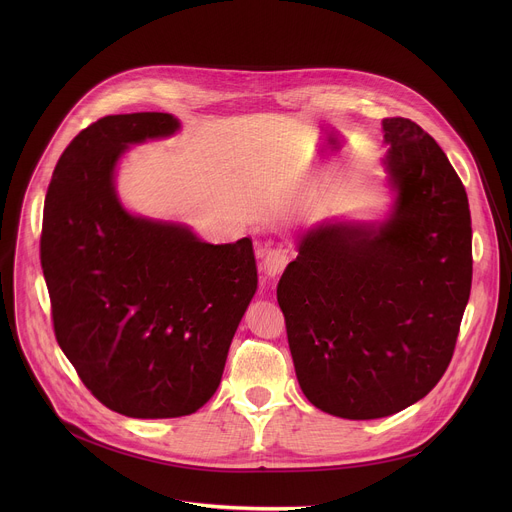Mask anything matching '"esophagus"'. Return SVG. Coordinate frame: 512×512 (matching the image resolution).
Listing matches in <instances>:
<instances>
[{
	"label": "esophagus",
	"instance_id": "1",
	"mask_svg": "<svg viewBox=\"0 0 512 512\" xmlns=\"http://www.w3.org/2000/svg\"><path fill=\"white\" fill-rule=\"evenodd\" d=\"M287 261H289V251L283 247H275L265 253L261 261V269L265 271L267 277H277L285 269Z\"/></svg>",
	"mask_w": 512,
	"mask_h": 512
}]
</instances>
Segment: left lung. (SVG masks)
Segmentation results:
<instances>
[{"instance_id":"obj_1","label":"left lung","mask_w":512,"mask_h":512,"mask_svg":"<svg viewBox=\"0 0 512 512\" xmlns=\"http://www.w3.org/2000/svg\"><path fill=\"white\" fill-rule=\"evenodd\" d=\"M383 137L389 216L300 233L277 285L298 383L344 419L393 415L437 385L472 287L468 196L448 156L405 117L383 119Z\"/></svg>"}]
</instances>
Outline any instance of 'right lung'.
<instances>
[{
  "label": "right lung",
  "mask_w": 512,
  "mask_h": 512,
  "mask_svg": "<svg viewBox=\"0 0 512 512\" xmlns=\"http://www.w3.org/2000/svg\"><path fill=\"white\" fill-rule=\"evenodd\" d=\"M176 131L170 113L99 119L60 156L44 202L56 340L105 407L137 419L190 415L216 393L257 291L249 237L210 245L123 206L115 170L129 145Z\"/></svg>",
  "instance_id": "1"
}]
</instances>
